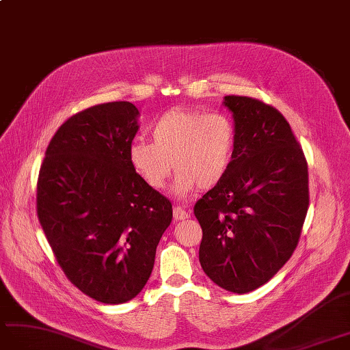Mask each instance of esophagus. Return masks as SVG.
<instances>
[{
    "instance_id": "1",
    "label": "esophagus",
    "mask_w": 350,
    "mask_h": 350,
    "mask_svg": "<svg viewBox=\"0 0 350 350\" xmlns=\"http://www.w3.org/2000/svg\"><path fill=\"white\" fill-rule=\"evenodd\" d=\"M189 212H185L181 206H174V218L175 221H181V219H185L189 218Z\"/></svg>"
}]
</instances>
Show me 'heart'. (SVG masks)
<instances>
[{
  "mask_svg": "<svg viewBox=\"0 0 350 350\" xmlns=\"http://www.w3.org/2000/svg\"><path fill=\"white\" fill-rule=\"evenodd\" d=\"M151 135L154 142L136 139L129 147L133 170L151 189H163L172 163L178 198L219 184L232 166L236 129L226 114L172 108L157 117Z\"/></svg>",
  "mask_w": 350,
  "mask_h": 350,
  "instance_id": "b5f03b06",
  "label": "heart"
}]
</instances>
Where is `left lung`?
Returning <instances> with one entry per match:
<instances>
[{
  "mask_svg": "<svg viewBox=\"0 0 350 350\" xmlns=\"http://www.w3.org/2000/svg\"><path fill=\"white\" fill-rule=\"evenodd\" d=\"M236 146L224 180L194 204L202 227L199 261L212 282L246 294L291 257L309 208L308 161L273 107L224 96Z\"/></svg>",
  "mask_w": 350,
  "mask_h": 350,
  "instance_id": "8db88e82",
  "label": "left lung"
}]
</instances>
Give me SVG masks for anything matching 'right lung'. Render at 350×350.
<instances>
[{"instance_id":"right-lung-1","label":"right lung","mask_w":350,"mask_h":350,"mask_svg":"<svg viewBox=\"0 0 350 350\" xmlns=\"http://www.w3.org/2000/svg\"><path fill=\"white\" fill-rule=\"evenodd\" d=\"M131 102L90 107L59 127L38 175L37 214L64 273L104 304L138 295L172 221V203L129 161L139 129Z\"/></svg>"}]
</instances>
